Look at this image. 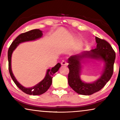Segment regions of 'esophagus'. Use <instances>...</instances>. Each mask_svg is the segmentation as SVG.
I'll use <instances>...</instances> for the list:
<instances>
[{"label": "esophagus", "mask_w": 120, "mask_h": 120, "mask_svg": "<svg viewBox=\"0 0 120 120\" xmlns=\"http://www.w3.org/2000/svg\"><path fill=\"white\" fill-rule=\"evenodd\" d=\"M60 64H61L62 65H67V62L64 60H63L62 61L60 62Z\"/></svg>", "instance_id": "34e87169"}]
</instances>
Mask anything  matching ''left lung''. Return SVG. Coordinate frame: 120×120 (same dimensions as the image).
I'll list each match as a JSON object with an SVG mask.
<instances>
[{
	"mask_svg": "<svg viewBox=\"0 0 120 120\" xmlns=\"http://www.w3.org/2000/svg\"><path fill=\"white\" fill-rule=\"evenodd\" d=\"M97 47L90 51L83 52L80 55L70 56L68 60L69 73L68 84L78 94L91 95L99 91L106 85L112 76L116 55L109 42L96 37ZM84 58L102 60L105 62L104 70L101 76L92 83H86L79 78L81 61Z\"/></svg>",
	"mask_w": 120,
	"mask_h": 120,
	"instance_id": "obj_1",
	"label": "left lung"
}]
</instances>
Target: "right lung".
I'll use <instances>...</instances> for the list:
<instances>
[{
    "label": "right lung",
    "mask_w": 120,
    "mask_h": 120,
    "mask_svg": "<svg viewBox=\"0 0 120 120\" xmlns=\"http://www.w3.org/2000/svg\"><path fill=\"white\" fill-rule=\"evenodd\" d=\"M42 31L39 30V29H33V30H31L28 31V32L24 33L19 34L12 42L9 47V50H8V61H9V70L11 78H12L15 83L16 85V86L21 91H22L26 94L29 95L36 96V95L42 94L46 92L52 84V79L53 74L56 72L58 71L61 65L60 63H58L51 69H47L45 78L33 87L26 88L21 85L17 81V80L16 79L14 74H13L12 70H11V56H12L13 51L19 44L23 42L35 40L36 39L40 38L42 37Z\"/></svg>",
    "instance_id": "obj_1"
}]
</instances>
